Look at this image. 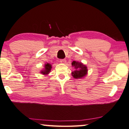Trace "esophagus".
Returning a JSON list of instances; mask_svg holds the SVG:
<instances>
[{"label":"esophagus","mask_w":129,"mask_h":129,"mask_svg":"<svg viewBox=\"0 0 129 129\" xmlns=\"http://www.w3.org/2000/svg\"><path fill=\"white\" fill-rule=\"evenodd\" d=\"M60 61L61 63H63V64H66V59H61V60H60Z\"/></svg>","instance_id":"1"}]
</instances>
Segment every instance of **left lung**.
<instances>
[{
  "label": "left lung",
  "mask_w": 129,
  "mask_h": 129,
  "mask_svg": "<svg viewBox=\"0 0 129 129\" xmlns=\"http://www.w3.org/2000/svg\"><path fill=\"white\" fill-rule=\"evenodd\" d=\"M72 66L74 71L72 72V75L74 78H83L88 74L87 67L83 63L77 61H73Z\"/></svg>",
  "instance_id": "8db88e82"
}]
</instances>
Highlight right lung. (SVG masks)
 <instances>
[{"label": "right lung", "instance_id": "right-lung-1", "mask_svg": "<svg viewBox=\"0 0 129 129\" xmlns=\"http://www.w3.org/2000/svg\"><path fill=\"white\" fill-rule=\"evenodd\" d=\"M52 69V65L49 63H46L44 64V68L41 70L40 73L43 75H48L51 72Z\"/></svg>", "mask_w": 129, "mask_h": 129}]
</instances>
